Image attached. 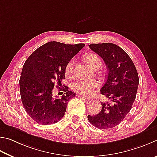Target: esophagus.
Here are the masks:
<instances>
[{
    "label": "esophagus",
    "instance_id": "34e87169",
    "mask_svg": "<svg viewBox=\"0 0 157 157\" xmlns=\"http://www.w3.org/2000/svg\"><path fill=\"white\" fill-rule=\"evenodd\" d=\"M77 97L78 98H81L82 99H86V100H89V98L86 97H84V96H82L81 94H77Z\"/></svg>",
    "mask_w": 157,
    "mask_h": 157
}]
</instances>
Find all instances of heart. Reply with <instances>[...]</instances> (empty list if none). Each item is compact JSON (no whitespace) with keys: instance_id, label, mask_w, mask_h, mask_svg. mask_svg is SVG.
<instances>
[{"instance_id":"1","label":"heart","mask_w":157,"mask_h":157,"mask_svg":"<svg viewBox=\"0 0 157 157\" xmlns=\"http://www.w3.org/2000/svg\"><path fill=\"white\" fill-rule=\"evenodd\" d=\"M86 62L88 63L94 70L101 65V61L99 58L94 54H87L85 56ZM75 65V59H71L67 62L65 68V74L67 76H71L73 74L74 67ZM98 87V83L97 81H88L86 80H77L71 84V89L78 94L90 97L94 94L95 90Z\"/></svg>"}]
</instances>
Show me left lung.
Wrapping results in <instances>:
<instances>
[{"label": "left lung", "instance_id": "8db88e82", "mask_svg": "<svg viewBox=\"0 0 157 157\" xmlns=\"http://www.w3.org/2000/svg\"><path fill=\"white\" fill-rule=\"evenodd\" d=\"M89 47L102 58L108 67L106 81L101 93L109 102H101L100 113L88 115L87 119L97 128H112L119 125L130 111L136 98L139 75L130 57L119 46L105 43H92Z\"/></svg>", "mask_w": 157, "mask_h": 157}]
</instances>
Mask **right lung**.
<instances>
[{"label": "right lung", "mask_w": 157, "mask_h": 157, "mask_svg": "<svg viewBox=\"0 0 157 157\" xmlns=\"http://www.w3.org/2000/svg\"><path fill=\"white\" fill-rule=\"evenodd\" d=\"M84 47V43L66 45L51 41L26 60L19 81L21 97L26 112L38 124L55 123L64 117L68 101L76 94L65 86L60 89L64 94L59 98L52 95V90L56 83L62 86L67 62Z\"/></svg>", "instance_id": "obj_1"}]
</instances>
